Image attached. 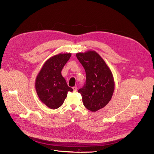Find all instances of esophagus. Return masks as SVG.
Instances as JSON below:
<instances>
[{
	"label": "esophagus",
	"mask_w": 154,
	"mask_h": 154,
	"mask_svg": "<svg viewBox=\"0 0 154 154\" xmlns=\"http://www.w3.org/2000/svg\"><path fill=\"white\" fill-rule=\"evenodd\" d=\"M72 89H73V91H74V92H77V87L74 86V87H73V88H72Z\"/></svg>",
	"instance_id": "esophagus-1"
}]
</instances>
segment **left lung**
I'll list each match as a JSON object with an SVG mask.
<instances>
[{
    "label": "left lung",
    "mask_w": 154,
    "mask_h": 154,
    "mask_svg": "<svg viewBox=\"0 0 154 154\" xmlns=\"http://www.w3.org/2000/svg\"><path fill=\"white\" fill-rule=\"evenodd\" d=\"M76 56L85 69L86 80L79 89L85 107L91 112L104 107L110 101L115 89L111 70L95 51L79 53Z\"/></svg>",
    "instance_id": "left-lung-1"
}]
</instances>
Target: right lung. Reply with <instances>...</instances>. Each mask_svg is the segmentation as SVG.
<instances>
[{"mask_svg":"<svg viewBox=\"0 0 154 154\" xmlns=\"http://www.w3.org/2000/svg\"><path fill=\"white\" fill-rule=\"evenodd\" d=\"M71 56L60 53L48 59L42 66L35 81V89L40 100L51 109H56L63 103L68 92V86L61 71Z\"/></svg>","mask_w":154,"mask_h":154,"instance_id":"right-lung-1","label":"right lung"}]
</instances>
